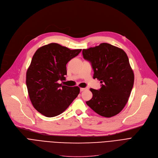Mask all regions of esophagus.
I'll return each instance as SVG.
<instances>
[{
    "instance_id": "obj_1",
    "label": "esophagus",
    "mask_w": 158,
    "mask_h": 158,
    "mask_svg": "<svg viewBox=\"0 0 158 158\" xmlns=\"http://www.w3.org/2000/svg\"><path fill=\"white\" fill-rule=\"evenodd\" d=\"M85 89H86V88H80V91L82 92V91H85Z\"/></svg>"
}]
</instances>
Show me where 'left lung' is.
Segmentation results:
<instances>
[{"label":"left lung","instance_id":"8db88e82","mask_svg":"<svg viewBox=\"0 0 158 158\" xmlns=\"http://www.w3.org/2000/svg\"><path fill=\"white\" fill-rule=\"evenodd\" d=\"M84 58L94 71L93 79L100 81L101 88H91L92 98L88 106L98 114L110 118L119 114L127 103L134 83V73L127 53L108 43L82 49Z\"/></svg>","mask_w":158,"mask_h":158}]
</instances>
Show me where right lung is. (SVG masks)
Returning <instances> with one entry per match:
<instances>
[{"label":"right lung","mask_w":158,"mask_h":158,"mask_svg":"<svg viewBox=\"0 0 158 158\" xmlns=\"http://www.w3.org/2000/svg\"><path fill=\"white\" fill-rule=\"evenodd\" d=\"M81 49H70L57 43L39 48L27 71L26 84L34 107L46 117L64 112L79 94L78 86L58 83L67 75L66 65Z\"/></svg>","instance_id":"obj_1"}]
</instances>
